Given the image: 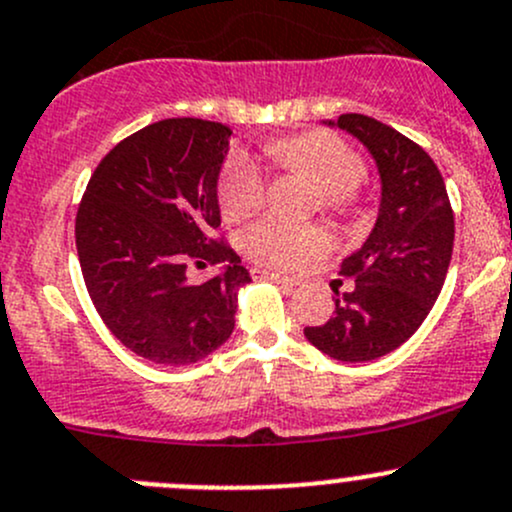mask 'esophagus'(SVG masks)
Instances as JSON below:
<instances>
[{
    "mask_svg": "<svg viewBox=\"0 0 512 512\" xmlns=\"http://www.w3.org/2000/svg\"><path fill=\"white\" fill-rule=\"evenodd\" d=\"M252 277H255V279H270V282L279 284V287H297V284H299V279L284 277V274H279V272L260 270V267H255V270H252Z\"/></svg>",
    "mask_w": 512,
    "mask_h": 512,
    "instance_id": "obj_1",
    "label": "esophagus"
}]
</instances>
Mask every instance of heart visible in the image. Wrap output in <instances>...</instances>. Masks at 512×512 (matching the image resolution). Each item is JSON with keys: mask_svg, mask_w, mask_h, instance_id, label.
<instances>
[{"mask_svg": "<svg viewBox=\"0 0 512 512\" xmlns=\"http://www.w3.org/2000/svg\"><path fill=\"white\" fill-rule=\"evenodd\" d=\"M267 157L279 169L304 176L311 184L319 186L321 203L331 211L346 208L351 203L353 188L365 176L363 159L331 132H306L299 137L274 139L267 144ZM265 191V176L257 161L247 154H233L220 179L223 213L230 220L257 213L265 203ZM242 247L260 265L292 270L324 250L326 233L316 225H292L267 218L247 230Z\"/></svg>", "mask_w": 512, "mask_h": 512, "instance_id": "1", "label": "heart"}]
</instances>
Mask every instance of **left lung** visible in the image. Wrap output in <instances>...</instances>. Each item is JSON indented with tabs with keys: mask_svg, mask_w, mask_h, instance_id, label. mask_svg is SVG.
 Here are the masks:
<instances>
[{
	"mask_svg": "<svg viewBox=\"0 0 512 512\" xmlns=\"http://www.w3.org/2000/svg\"><path fill=\"white\" fill-rule=\"evenodd\" d=\"M375 159L380 208L363 245L341 265L353 292L338 294L324 326L304 336L328 358L365 363L400 348L432 311L454 250V213L437 164L419 144L368 115L328 120Z\"/></svg>",
	"mask_w": 512,
	"mask_h": 512,
	"instance_id": "1",
	"label": "left lung"
}]
</instances>
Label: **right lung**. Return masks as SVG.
<instances>
[{
	"label": "right lung",
	"instance_id": "1",
	"mask_svg": "<svg viewBox=\"0 0 512 512\" xmlns=\"http://www.w3.org/2000/svg\"><path fill=\"white\" fill-rule=\"evenodd\" d=\"M233 129L174 117L122 139L90 176L75 215L85 287L112 336L159 365H191L235 328L238 292L252 282L240 257L213 240L218 176ZM225 261L206 283L185 265Z\"/></svg>",
	"mask_w": 512,
	"mask_h": 512
}]
</instances>
